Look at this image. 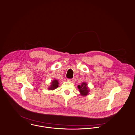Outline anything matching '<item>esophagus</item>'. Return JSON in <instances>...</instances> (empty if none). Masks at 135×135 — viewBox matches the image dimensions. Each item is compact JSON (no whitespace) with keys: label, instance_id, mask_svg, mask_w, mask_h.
<instances>
[{"label":"esophagus","instance_id":"34e87169","mask_svg":"<svg viewBox=\"0 0 135 135\" xmlns=\"http://www.w3.org/2000/svg\"><path fill=\"white\" fill-rule=\"evenodd\" d=\"M68 81H70V82H73L74 81V78H71V79H68Z\"/></svg>","mask_w":135,"mask_h":135}]
</instances>
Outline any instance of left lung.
Returning a JSON list of instances; mask_svg holds the SVG:
<instances>
[{
  "label": "left lung",
  "mask_w": 135,
  "mask_h": 135,
  "mask_svg": "<svg viewBox=\"0 0 135 135\" xmlns=\"http://www.w3.org/2000/svg\"><path fill=\"white\" fill-rule=\"evenodd\" d=\"M77 87L79 89V91L81 95L86 96L88 95L89 92V89L87 86V84L85 82L82 83L81 85H78Z\"/></svg>",
  "instance_id": "8db88e82"
}]
</instances>
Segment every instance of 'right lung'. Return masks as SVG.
<instances>
[{
    "instance_id": "add662e5",
    "label": "right lung",
    "mask_w": 135,
    "mask_h": 135,
    "mask_svg": "<svg viewBox=\"0 0 135 135\" xmlns=\"http://www.w3.org/2000/svg\"><path fill=\"white\" fill-rule=\"evenodd\" d=\"M58 84H59V83L58 80L57 79H54L51 83L50 87L48 89L49 90H54V89L57 88L58 87Z\"/></svg>"
}]
</instances>
